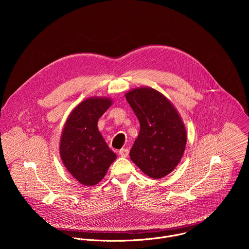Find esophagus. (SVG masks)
I'll return each instance as SVG.
<instances>
[{
	"label": "esophagus",
	"mask_w": 249,
	"mask_h": 249,
	"mask_svg": "<svg viewBox=\"0 0 249 249\" xmlns=\"http://www.w3.org/2000/svg\"><path fill=\"white\" fill-rule=\"evenodd\" d=\"M119 155H120L121 157H123V158H127L128 155H129V150L123 148V149H121V150L119 151Z\"/></svg>",
	"instance_id": "34e87169"
}]
</instances>
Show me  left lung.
Segmentation results:
<instances>
[{"mask_svg":"<svg viewBox=\"0 0 249 249\" xmlns=\"http://www.w3.org/2000/svg\"><path fill=\"white\" fill-rule=\"evenodd\" d=\"M140 121V132L130 151L132 161L148 176L160 179L179 163L187 142L185 125L171 101L149 87L126 92Z\"/></svg>","mask_w":249,"mask_h":249,"instance_id":"left-lung-1","label":"left lung"}]
</instances>
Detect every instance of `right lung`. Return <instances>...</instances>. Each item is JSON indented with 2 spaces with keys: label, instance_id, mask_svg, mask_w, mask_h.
Masks as SVG:
<instances>
[{
  "label": "right lung",
  "instance_id": "add662e5",
  "mask_svg": "<svg viewBox=\"0 0 249 249\" xmlns=\"http://www.w3.org/2000/svg\"><path fill=\"white\" fill-rule=\"evenodd\" d=\"M111 104L109 97H89L76 106L65 123L59 148L61 160L83 185L100 182L116 159L97 128L98 119Z\"/></svg>",
  "mask_w": 249,
  "mask_h": 249
}]
</instances>
